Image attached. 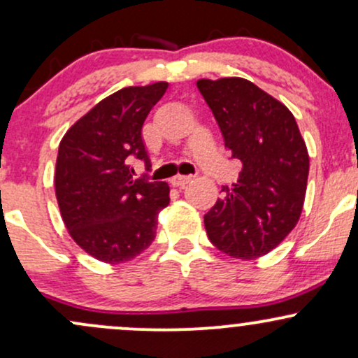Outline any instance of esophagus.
Wrapping results in <instances>:
<instances>
[{"mask_svg": "<svg viewBox=\"0 0 358 358\" xmlns=\"http://www.w3.org/2000/svg\"><path fill=\"white\" fill-rule=\"evenodd\" d=\"M192 180V176H187V175H176L173 180H171V185L173 187H178V188H183L185 185H187L188 182Z\"/></svg>", "mask_w": 358, "mask_h": 358, "instance_id": "obj_1", "label": "esophagus"}]
</instances>
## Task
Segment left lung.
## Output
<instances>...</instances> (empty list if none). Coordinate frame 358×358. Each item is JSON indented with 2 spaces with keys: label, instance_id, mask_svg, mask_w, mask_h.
<instances>
[{
  "label": "left lung",
  "instance_id": "1",
  "mask_svg": "<svg viewBox=\"0 0 358 358\" xmlns=\"http://www.w3.org/2000/svg\"><path fill=\"white\" fill-rule=\"evenodd\" d=\"M232 158L237 183L222 187L205 213V231L227 256L250 261L278 248L296 227L305 203L310 156L291 110L241 77L196 82Z\"/></svg>",
  "mask_w": 358,
  "mask_h": 358
}]
</instances>
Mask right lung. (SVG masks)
I'll return each mask as SVG.
<instances>
[{
    "mask_svg": "<svg viewBox=\"0 0 358 358\" xmlns=\"http://www.w3.org/2000/svg\"><path fill=\"white\" fill-rule=\"evenodd\" d=\"M168 82L124 87L94 106L62 138L55 195L65 227L80 249L108 264L131 261L155 239L170 203L165 182L134 180L131 159L150 168L141 129Z\"/></svg>",
    "mask_w": 358,
    "mask_h": 358,
    "instance_id": "add662e5",
    "label": "right lung"
}]
</instances>
